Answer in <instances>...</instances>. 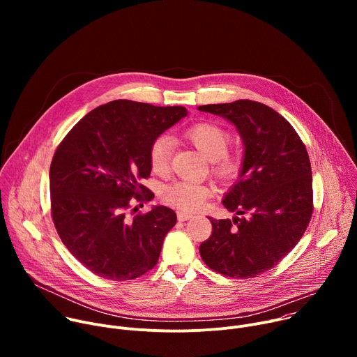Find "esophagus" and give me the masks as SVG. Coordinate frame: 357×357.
<instances>
[{"label":"esophagus","instance_id":"obj_1","mask_svg":"<svg viewBox=\"0 0 357 357\" xmlns=\"http://www.w3.org/2000/svg\"><path fill=\"white\" fill-rule=\"evenodd\" d=\"M176 216H178V220H179V222H185V220H189V219L193 218V215L185 213V212H178Z\"/></svg>","mask_w":357,"mask_h":357}]
</instances>
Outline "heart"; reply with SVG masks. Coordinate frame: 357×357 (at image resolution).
<instances>
[{
    "instance_id": "obj_1",
    "label": "heart",
    "mask_w": 357,
    "mask_h": 357,
    "mask_svg": "<svg viewBox=\"0 0 357 357\" xmlns=\"http://www.w3.org/2000/svg\"><path fill=\"white\" fill-rule=\"evenodd\" d=\"M185 137L212 161V169L220 179H233L241 169V160L229 154L230 134L213 123H197L186 130ZM172 154V139L168 135L158 137L149 148V165L155 174H165L169 168ZM212 189L199 182L178 181L162 189V199L169 205L182 211H196L209 197Z\"/></svg>"
}]
</instances>
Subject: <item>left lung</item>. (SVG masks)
<instances>
[{
  "label": "left lung",
  "mask_w": 357,
  "mask_h": 357,
  "mask_svg": "<svg viewBox=\"0 0 357 357\" xmlns=\"http://www.w3.org/2000/svg\"><path fill=\"white\" fill-rule=\"evenodd\" d=\"M230 121L244 154L238 181L223 205L237 215L212 219L199 247L202 260L231 278H252L275 267L307 230L312 211V171L307 148L275 110L252 100L199 106Z\"/></svg>",
  "instance_id": "left-lung-1"
}]
</instances>
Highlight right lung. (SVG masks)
Wrapping results in <instances>:
<instances>
[{
    "mask_svg": "<svg viewBox=\"0 0 357 357\" xmlns=\"http://www.w3.org/2000/svg\"><path fill=\"white\" fill-rule=\"evenodd\" d=\"M186 114L181 106L114 100L86 114L59 144L49 171L52 219L93 274L128 281L158 263L175 212L154 206L130 219L127 211L132 197H154L139 183L151 174V144Z\"/></svg>",
    "mask_w": 357,
    "mask_h": 357,
    "instance_id": "right-lung-1",
    "label": "right lung"
}]
</instances>
